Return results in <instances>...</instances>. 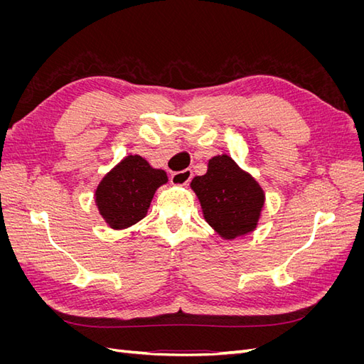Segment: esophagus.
<instances>
[{"mask_svg":"<svg viewBox=\"0 0 364 364\" xmlns=\"http://www.w3.org/2000/svg\"><path fill=\"white\" fill-rule=\"evenodd\" d=\"M193 178V171L190 168H186L183 171H178L171 174V183L173 185H188Z\"/></svg>","mask_w":364,"mask_h":364,"instance_id":"1","label":"esophagus"}]
</instances>
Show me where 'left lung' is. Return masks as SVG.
<instances>
[{"label":"left lung","mask_w":364,"mask_h":364,"mask_svg":"<svg viewBox=\"0 0 364 364\" xmlns=\"http://www.w3.org/2000/svg\"><path fill=\"white\" fill-rule=\"evenodd\" d=\"M203 217L225 240L246 235L257 228L264 206V191L234 159L220 155L209 159L208 171L191 181Z\"/></svg>","instance_id":"obj_1"}]
</instances>
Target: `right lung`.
<instances>
[{
	"mask_svg": "<svg viewBox=\"0 0 364 364\" xmlns=\"http://www.w3.org/2000/svg\"><path fill=\"white\" fill-rule=\"evenodd\" d=\"M168 178L138 155H129L109 171L95 191V203L112 229H126L147 214L153 194Z\"/></svg>",
	"mask_w": 364,
	"mask_h": 364,
	"instance_id": "obj_1",
	"label": "right lung"
}]
</instances>
